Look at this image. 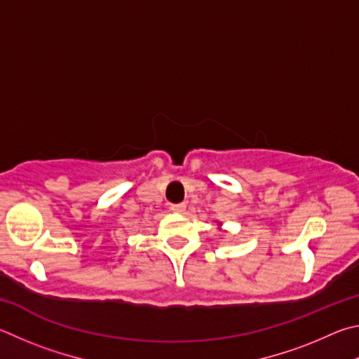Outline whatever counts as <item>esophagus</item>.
<instances>
[{"instance_id":"obj_1","label":"esophagus","mask_w":359,"mask_h":359,"mask_svg":"<svg viewBox=\"0 0 359 359\" xmlns=\"http://www.w3.org/2000/svg\"><path fill=\"white\" fill-rule=\"evenodd\" d=\"M170 210H172L173 212H176V215H184L186 203H176V205H172V206H170Z\"/></svg>"}]
</instances>
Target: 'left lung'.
Masks as SVG:
<instances>
[{"mask_svg":"<svg viewBox=\"0 0 359 359\" xmlns=\"http://www.w3.org/2000/svg\"><path fill=\"white\" fill-rule=\"evenodd\" d=\"M217 227H219V230H221V227H222V224H221V222H219V224H217Z\"/></svg>","mask_w":359,"mask_h":359,"instance_id":"left-lung-1","label":"left lung"}]
</instances>
